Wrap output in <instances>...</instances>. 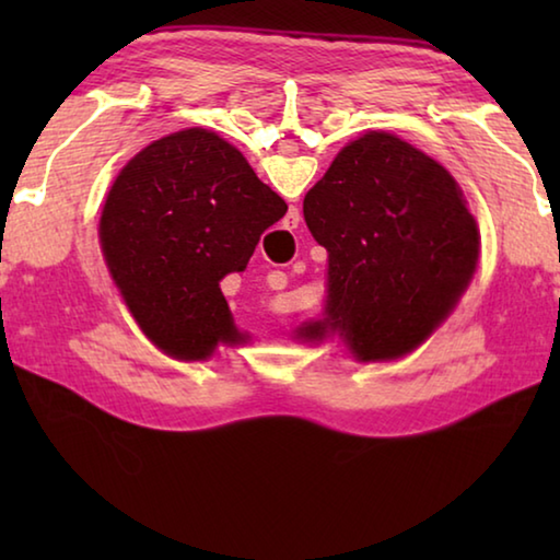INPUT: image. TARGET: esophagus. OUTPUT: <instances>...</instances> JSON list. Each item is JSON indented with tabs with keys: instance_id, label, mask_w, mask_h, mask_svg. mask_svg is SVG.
I'll use <instances>...</instances> for the list:
<instances>
[{
	"instance_id": "obj_1",
	"label": "esophagus",
	"mask_w": 560,
	"mask_h": 560,
	"mask_svg": "<svg viewBox=\"0 0 560 560\" xmlns=\"http://www.w3.org/2000/svg\"><path fill=\"white\" fill-rule=\"evenodd\" d=\"M293 214H296V212H293Z\"/></svg>"
}]
</instances>
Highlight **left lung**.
Segmentation results:
<instances>
[{
	"label": "left lung",
	"mask_w": 560,
	"mask_h": 560,
	"mask_svg": "<svg viewBox=\"0 0 560 560\" xmlns=\"http://www.w3.org/2000/svg\"><path fill=\"white\" fill-rule=\"evenodd\" d=\"M303 220L328 252V299L296 334H338L363 363L412 353L477 271L479 226L459 185L393 132L340 150L303 197Z\"/></svg>",
	"instance_id": "8db88e82"
}]
</instances>
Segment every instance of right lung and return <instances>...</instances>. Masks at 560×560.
<instances>
[{
  "mask_svg": "<svg viewBox=\"0 0 560 560\" xmlns=\"http://www.w3.org/2000/svg\"><path fill=\"white\" fill-rule=\"evenodd\" d=\"M287 214L246 158L205 128L150 143L120 170L101 214L108 271L132 318L177 360L244 343L220 281L244 271Z\"/></svg>",
  "mask_w": 560,
  "mask_h": 560,
  "instance_id": "right-lung-1",
  "label": "right lung"
}]
</instances>
